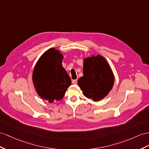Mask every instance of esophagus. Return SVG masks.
I'll return each mask as SVG.
<instances>
[{"mask_svg": "<svg viewBox=\"0 0 149 149\" xmlns=\"http://www.w3.org/2000/svg\"><path fill=\"white\" fill-rule=\"evenodd\" d=\"M77 79L73 80V81H72V84H77Z\"/></svg>", "mask_w": 149, "mask_h": 149, "instance_id": "34e87169", "label": "esophagus"}]
</instances>
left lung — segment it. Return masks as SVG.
Returning a JSON list of instances; mask_svg holds the SVG:
<instances>
[{
  "mask_svg": "<svg viewBox=\"0 0 149 149\" xmlns=\"http://www.w3.org/2000/svg\"><path fill=\"white\" fill-rule=\"evenodd\" d=\"M83 76L78 85L84 96L100 101L106 97L113 89L114 75L107 60L101 55L84 58Z\"/></svg>",
  "mask_w": 149,
  "mask_h": 149,
  "instance_id": "left-lung-1",
  "label": "left lung"
}]
</instances>
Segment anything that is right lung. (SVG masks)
<instances>
[{"mask_svg":"<svg viewBox=\"0 0 149 149\" xmlns=\"http://www.w3.org/2000/svg\"><path fill=\"white\" fill-rule=\"evenodd\" d=\"M63 55L59 49L51 48L45 52L34 68L32 80L41 99L49 102L62 100L71 79L62 66Z\"/></svg>","mask_w":149,"mask_h":149,"instance_id":"add662e5","label":"right lung"}]
</instances>
